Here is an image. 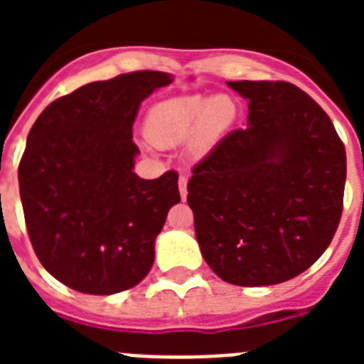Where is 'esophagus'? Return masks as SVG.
Segmentation results:
<instances>
[{
  "label": "esophagus",
  "instance_id": "34e87169",
  "mask_svg": "<svg viewBox=\"0 0 364 364\" xmlns=\"http://www.w3.org/2000/svg\"><path fill=\"white\" fill-rule=\"evenodd\" d=\"M178 191H180V197H182V200H184V198L188 197V178H186L184 175H180V178H178Z\"/></svg>",
  "mask_w": 364,
  "mask_h": 364
}]
</instances>
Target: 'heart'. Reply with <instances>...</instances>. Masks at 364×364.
<instances>
[{
	"instance_id": "heart-1",
	"label": "heart",
	"mask_w": 364,
	"mask_h": 364,
	"mask_svg": "<svg viewBox=\"0 0 364 364\" xmlns=\"http://www.w3.org/2000/svg\"><path fill=\"white\" fill-rule=\"evenodd\" d=\"M237 120V104L228 95L205 98L184 95L164 100L147 114L146 131L154 144L176 147L186 142L189 159L202 160Z\"/></svg>"
}]
</instances>
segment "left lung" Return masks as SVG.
<instances>
[{
	"instance_id": "left-lung-1",
	"label": "left lung",
	"mask_w": 364,
	"mask_h": 364,
	"mask_svg": "<svg viewBox=\"0 0 364 364\" xmlns=\"http://www.w3.org/2000/svg\"><path fill=\"white\" fill-rule=\"evenodd\" d=\"M247 127L220 140L188 184L195 235L222 281L269 286L310 268L343 211L346 153L332 120L288 82H228Z\"/></svg>"
}]
</instances>
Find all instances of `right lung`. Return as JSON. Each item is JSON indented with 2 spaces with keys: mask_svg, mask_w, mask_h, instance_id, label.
I'll list each match as a JSON object with an SVG mask.
<instances>
[{
  "mask_svg": "<svg viewBox=\"0 0 364 364\" xmlns=\"http://www.w3.org/2000/svg\"><path fill=\"white\" fill-rule=\"evenodd\" d=\"M173 82L159 70L120 74L58 98L41 112L19 162V197L43 268L76 291L112 295L149 273L154 240L180 202L178 175L134 173L133 122Z\"/></svg>",
  "mask_w": 364,
  "mask_h": 364,
  "instance_id": "1",
  "label": "right lung"
}]
</instances>
